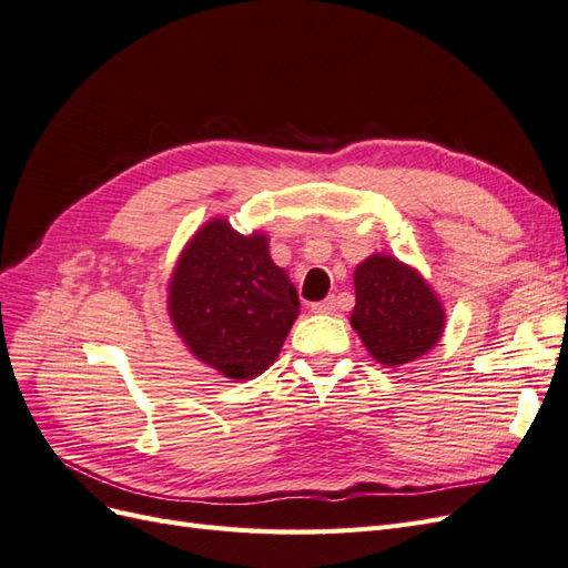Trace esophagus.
I'll return each instance as SVG.
<instances>
[{
    "instance_id": "34e87169",
    "label": "esophagus",
    "mask_w": 568,
    "mask_h": 568,
    "mask_svg": "<svg viewBox=\"0 0 568 568\" xmlns=\"http://www.w3.org/2000/svg\"><path fill=\"white\" fill-rule=\"evenodd\" d=\"M311 311L317 313V315H332L336 311V301L334 298H324V301H317L311 305Z\"/></svg>"
}]
</instances>
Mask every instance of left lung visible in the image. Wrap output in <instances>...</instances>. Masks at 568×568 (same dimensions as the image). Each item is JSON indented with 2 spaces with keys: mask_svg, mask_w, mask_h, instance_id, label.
<instances>
[{
  "mask_svg": "<svg viewBox=\"0 0 568 568\" xmlns=\"http://www.w3.org/2000/svg\"><path fill=\"white\" fill-rule=\"evenodd\" d=\"M353 282L351 324L376 363L400 367L436 346L445 311L415 267L374 253L355 267Z\"/></svg>",
  "mask_w": 568,
  "mask_h": 568,
  "instance_id": "1",
  "label": "left lung"
}]
</instances>
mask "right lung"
<instances>
[{"mask_svg":"<svg viewBox=\"0 0 568 568\" xmlns=\"http://www.w3.org/2000/svg\"><path fill=\"white\" fill-rule=\"evenodd\" d=\"M267 236L239 234L215 217L192 236L168 286L175 332L203 365L253 379L280 355L301 303Z\"/></svg>","mask_w":568,"mask_h":568,"instance_id":"1","label":"right lung"}]
</instances>
